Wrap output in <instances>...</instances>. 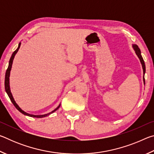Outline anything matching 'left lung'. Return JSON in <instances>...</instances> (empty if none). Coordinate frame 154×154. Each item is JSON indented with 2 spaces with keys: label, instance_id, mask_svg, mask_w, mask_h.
Returning <instances> with one entry per match:
<instances>
[{
  "label": "left lung",
  "instance_id": "left-lung-1",
  "mask_svg": "<svg viewBox=\"0 0 154 154\" xmlns=\"http://www.w3.org/2000/svg\"><path fill=\"white\" fill-rule=\"evenodd\" d=\"M132 48L135 51V54H137V56H138V58H139V60L140 62V64L142 65V68H143V83H144V85L145 84V78H144V75L145 73V62L143 60V57L141 56V53H140V49L139 48V47L137 46V45L136 44H132Z\"/></svg>",
  "mask_w": 154,
  "mask_h": 154
}]
</instances>
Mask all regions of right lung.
<instances>
[{
  "label": "right lung",
  "instance_id": "add662e5",
  "mask_svg": "<svg viewBox=\"0 0 154 154\" xmlns=\"http://www.w3.org/2000/svg\"><path fill=\"white\" fill-rule=\"evenodd\" d=\"M20 45H21V42L19 43V45H18V47L16 50H15L14 53L12 54L11 58L9 60V66H8V69H7V71H6V73H5V91H6V92L7 94V95L10 98V100L12 102V103L14 104V105L15 106V108H16L18 111H19L20 113H22V114L25 115V116H29V117H32V118H45V117H47L49 116V115L53 113L54 112H55L56 110H58V109L60 108V104L57 106V107L54 109V110L52 111L51 112L49 113H47V114H44V115H32V114H30V113H28L26 112H25L24 111H23L22 109H21L19 105H17L15 102L14 98V96L12 95V93L11 92V88H10V83H9V77H10V72H11V68H12V64H13V61H14V59L15 58V54H17V52L19 50V49L20 48Z\"/></svg>",
  "mask_w": 154,
  "mask_h": 154
}]
</instances>
